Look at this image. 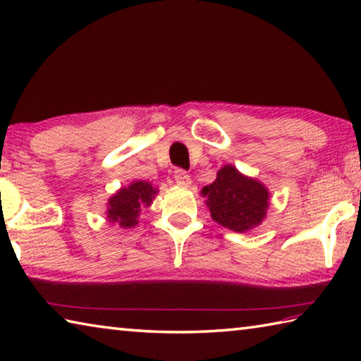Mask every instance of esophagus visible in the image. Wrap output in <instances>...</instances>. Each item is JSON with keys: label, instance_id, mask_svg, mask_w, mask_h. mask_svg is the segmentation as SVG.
Returning <instances> with one entry per match:
<instances>
[{"label": "esophagus", "instance_id": "obj_1", "mask_svg": "<svg viewBox=\"0 0 361 361\" xmlns=\"http://www.w3.org/2000/svg\"><path fill=\"white\" fill-rule=\"evenodd\" d=\"M173 178L176 181V185H180V186H189V185H191V176H189L186 170H183V169H176L175 170Z\"/></svg>", "mask_w": 361, "mask_h": 361}]
</instances>
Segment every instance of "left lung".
<instances>
[{"label":"left lung","instance_id":"left-lung-1","mask_svg":"<svg viewBox=\"0 0 361 361\" xmlns=\"http://www.w3.org/2000/svg\"><path fill=\"white\" fill-rule=\"evenodd\" d=\"M212 218L235 232L259 226L268 208V191L257 180L241 175L232 166L222 167L216 180L202 189Z\"/></svg>","mask_w":361,"mask_h":361}]
</instances>
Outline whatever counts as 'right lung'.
<instances>
[{"mask_svg":"<svg viewBox=\"0 0 361 361\" xmlns=\"http://www.w3.org/2000/svg\"><path fill=\"white\" fill-rule=\"evenodd\" d=\"M158 192L147 181H135L129 188H123L109 200L107 218L110 222H118L123 228L133 227L137 222L140 208L152 203Z\"/></svg>","mask_w":361,"mask_h":361,"instance_id":"obj_1","label":"right lung"}]
</instances>
